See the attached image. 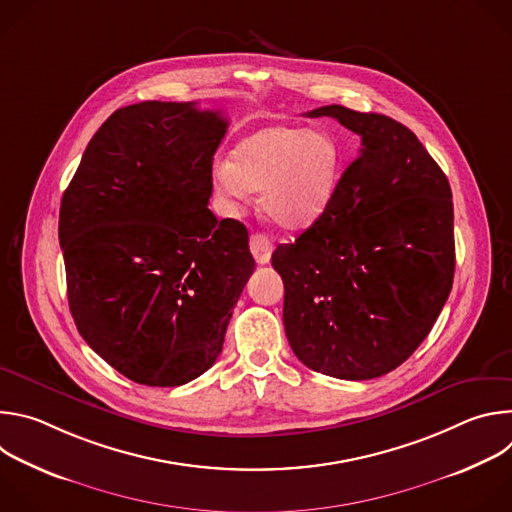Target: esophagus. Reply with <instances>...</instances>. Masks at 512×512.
I'll return each instance as SVG.
<instances>
[{"instance_id": "obj_1", "label": "esophagus", "mask_w": 512, "mask_h": 512, "mask_svg": "<svg viewBox=\"0 0 512 512\" xmlns=\"http://www.w3.org/2000/svg\"><path fill=\"white\" fill-rule=\"evenodd\" d=\"M249 247H251V253H253L255 261H257L259 265H265V263H269V259H271V253H273V245H271V241H269L265 235H261V233H255V235H251Z\"/></svg>"}]
</instances>
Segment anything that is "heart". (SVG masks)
<instances>
[{
	"mask_svg": "<svg viewBox=\"0 0 512 512\" xmlns=\"http://www.w3.org/2000/svg\"><path fill=\"white\" fill-rule=\"evenodd\" d=\"M342 154L326 129L267 125L241 139L231 162L212 168L216 190L245 200L261 190V210L283 229H304L328 208L340 178Z\"/></svg>",
	"mask_w": 512,
	"mask_h": 512,
	"instance_id": "heart-1",
	"label": "heart"
}]
</instances>
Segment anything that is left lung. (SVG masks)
<instances>
[{"label": "left lung", "instance_id": "8db88e82", "mask_svg": "<svg viewBox=\"0 0 512 512\" xmlns=\"http://www.w3.org/2000/svg\"><path fill=\"white\" fill-rule=\"evenodd\" d=\"M360 135L318 221L273 251L285 285L283 324L308 369L367 381L425 340L454 283V204L446 174L403 123L326 105Z\"/></svg>", "mask_w": 512, "mask_h": 512}]
</instances>
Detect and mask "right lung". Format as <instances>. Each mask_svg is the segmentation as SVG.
I'll return each mask as SVG.
<instances>
[{"instance_id":"add662e5","label":"right lung","mask_w":512,"mask_h":512,"mask_svg":"<svg viewBox=\"0 0 512 512\" xmlns=\"http://www.w3.org/2000/svg\"><path fill=\"white\" fill-rule=\"evenodd\" d=\"M227 127L196 103L117 109L64 190L70 314L85 342L139 385L180 387L208 371L255 269L245 225L208 210Z\"/></svg>"}]
</instances>
